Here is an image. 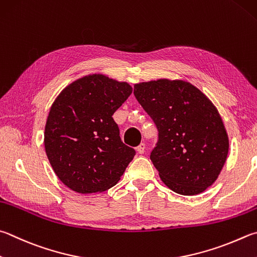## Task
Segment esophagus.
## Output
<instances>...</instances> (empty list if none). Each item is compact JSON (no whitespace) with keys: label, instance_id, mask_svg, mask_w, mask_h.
<instances>
[{"label":"esophagus","instance_id":"1","mask_svg":"<svg viewBox=\"0 0 257 257\" xmlns=\"http://www.w3.org/2000/svg\"><path fill=\"white\" fill-rule=\"evenodd\" d=\"M136 151H137L138 154H144V152H145V144L142 143L141 145H139V146H137Z\"/></svg>","mask_w":257,"mask_h":257}]
</instances>
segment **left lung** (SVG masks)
<instances>
[{"label":"left lung","instance_id":"obj_1","mask_svg":"<svg viewBox=\"0 0 257 257\" xmlns=\"http://www.w3.org/2000/svg\"><path fill=\"white\" fill-rule=\"evenodd\" d=\"M134 94L160 132L151 160L163 183L182 195L206 191L218 179L229 149L216 105L183 80L137 83Z\"/></svg>","mask_w":257,"mask_h":257}]
</instances>
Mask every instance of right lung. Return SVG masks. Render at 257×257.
<instances>
[{
    "label": "right lung",
    "mask_w": 257,
    "mask_h": 257,
    "mask_svg": "<svg viewBox=\"0 0 257 257\" xmlns=\"http://www.w3.org/2000/svg\"><path fill=\"white\" fill-rule=\"evenodd\" d=\"M133 87L90 74L63 88L50 106L44 145L55 174L77 193H97L118 183L135 156L112 118Z\"/></svg>",
    "instance_id": "add662e5"
}]
</instances>
